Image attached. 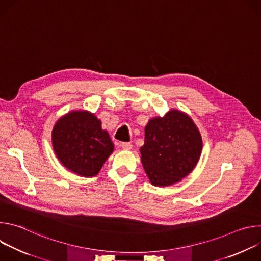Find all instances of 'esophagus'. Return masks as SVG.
I'll list each match as a JSON object with an SVG mask.
<instances>
[{
	"mask_svg": "<svg viewBox=\"0 0 261 261\" xmlns=\"http://www.w3.org/2000/svg\"><path fill=\"white\" fill-rule=\"evenodd\" d=\"M120 146L122 148H124V150H130V148L132 147V144L130 142H121Z\"/></svg>",
	"mask_w": 261,
	"mask_h": 261,
	"instance_id": "obj_1",
	"label": "esophagus"
}]
</instances>
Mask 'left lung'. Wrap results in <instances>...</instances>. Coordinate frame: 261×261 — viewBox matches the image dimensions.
<instances>
[{
    "instance_id": "left-lung-1",
    "label": "left lung",
    "mask_w": 261,
    "mask_h": 261,
    "mask_svg": "<svg viewBox=\"0 0 261 261\" xmlns=\"http://www.w3.org/2000/svg\"><path fill=\"white\" fill-rule=\"evenodd\" d=\"M202 151L200 132L187 114L170 109L148 121L140 147L143 169L156 187L180 181L197 165Z\"/></svg>"
}]
</instances>
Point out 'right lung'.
Listing matches in <instances>:
<instances>
[{
	"label": "right lung",
	"instance_id": "1",
	"mask_svg": "<svg viewBox=\"0 0 261 261\" xmlns=\"http://www.w3.org/2000/svg\"><path fill=\"white\" fill-rule=\"evenodd\" d=\"M54 152L68 170L81 176H96L114 152L101 121L88 110H72L61 117L51 132Z\"/></svg>",
	"mask_w": 261,
	"mask_h": 261
}]
</instances>
